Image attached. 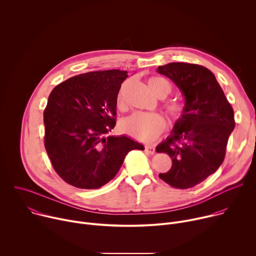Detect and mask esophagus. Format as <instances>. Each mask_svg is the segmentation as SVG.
I'll return each instance as SVG.
<instances>
[{
	"mask_svg": "<svg viewBox=\"0 0 256 256\" xmlns=\"http://www.w3.org/2000/svg\"><path fill=\"white\" fill-rule=\"evenodd\" d=\"M144 150H146V152L149 153L150 155H154L156 153V150H155V148L153 147V146H146Z\"/></svg>",
	"mask_w": 256,
	"mask_h": 256,
	"instance_id": "esophagus-1",
	"label": "esophagus"
}]
</instances>
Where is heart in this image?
Segmentation results:
<instances>
[{
    "instance_id": "obj_1",
    "label": "heart",
    "mask_w": 256,
    "mask_h": 256,
    "mask_svg": "<svg viewBox=\"0 0 256 256\" xmlns=\"http://www.w3.org/2000/svg\"><path fill=\"white\" fill-rule=\"evenodd\" d=\"M149 86L152 91L161 98L166 97L171 91L170 84L162 77L150 78ZM126 82L120 86L116 95V105L120 109H124L126 107ZM166 108L171 118L174 120L180 118L184 112V106L176 101L167 103ZM165 118L161 114L155 112H136L122 122V130L126 134L144 142H153L165 130Z\"/></svg>"
}]
</instances>
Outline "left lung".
<instances>
[{"mask_svg":"<svg viewBox=\"0 0 256 256\" xmlns=\"http://www.w3.org/2000/svg\"><path fill=\"white\" fill-rule=\"evenodd\" d=\"M157 72L168 77L184 98V112L169 136L156 148L172 159L159 177L175 188L196 186L224 161L229 136L235 128L234 112L212 72L200 64L170 62Z\"/></svg>","mask_w":256,"mask_h":256,"instance_id":"left-lung-1","label":"left lung"}]
</instances>
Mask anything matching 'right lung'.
<instances>
[{"instance_id": "add662e5", "label": "right lung", "mask_w": 256, "mask_h": 256, "mask_svg": "<svg viewBox=\"0 0 256 256\" xmlns=\"http://www.w3.org/2000/svg\"><path fill=\"white\" fill-rule=\"evenodd\" d=\"M126 70H107L72 77L52 91L44 114V144L56 172L66 184L96 190L120 171L132 150L144 147L116 126V95Z\"/></svg>"}]
</instances>
